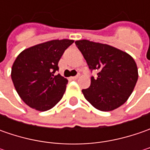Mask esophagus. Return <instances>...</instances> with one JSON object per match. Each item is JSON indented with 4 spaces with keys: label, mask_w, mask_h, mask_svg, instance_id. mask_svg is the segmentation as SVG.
Wrapping results in <instances>:
<instances>
[{
    "label": "esophagus",
    "mask_w": 150,
    "mask_h": 150,
    "mask_svg": "<svg viewBox=\"0 0 150 150\" xmlns=\"http://www.w3.org/2000/svg\"><path fill=\"white\" fill-rule=\"evenodd\" d=\"M71 78H72V80H76V79H78V76H75V77H72Z\"/></svg>",
    "instance_id": "obj_1"
}]
</instances>
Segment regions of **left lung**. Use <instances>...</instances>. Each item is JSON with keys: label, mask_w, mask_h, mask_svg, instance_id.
<instances>
[{"label": "left lung", "mask_w": 150, "mask_h": 150, "mask_svg": "<svg viewBox=\"0 0 150 150\" xmlns=\"http://www.w3.org/2000/svg\"><path fill=\"white\" fill-rule=\"evenodd\" d=\"M79 51L98 77L91 78L90 87L83 89L84 98L95 108L108 112L123 105L134 89L139 78L134 58L108 44L76 41Z\"/></svg>", "instance_id": "obj_1"}]
</instances>
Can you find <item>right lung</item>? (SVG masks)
I'll list each match as a JSON object with an SVG mask.
<instances>
[{
  "mask_svg": "<svg viewBox=\"0 0 150 150\" xmlns=\"http://www.w3.org/2000/svg\"><path fill=\"white\" fill-rule=\"evenodd\" d=\"M73 40H52L23 50L11 67V79L18 95L26 105L47 111L62 99L67 79L58 71V62Z\"/></svg>",
  "mask_w": 150,
  "mask_h": 150,
  "instance_id": "add662e5",
  "label": "right lung"
}]
</instances>
